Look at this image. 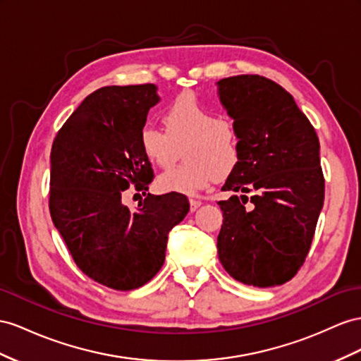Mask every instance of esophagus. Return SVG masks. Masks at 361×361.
<instances>
[{"instance_id":"1","label":"esophagus","mask_w":361,"mask_h":361,"mask_svg":"<svg viewBox=\"0 0 361 361\" xmlns=\"http://www.w3.org/2000/svg\"><path fill=\"white\" fill-rule=\"evenodd\" d=\"M189 202H190V210H192V212H195V210L201 206V201H198V200H193V198H190V200H189Z\"/></svg>"}]
</instances>
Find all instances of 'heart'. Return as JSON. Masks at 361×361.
Instances as JSON below:
<instances>
[{"label": "heart", "mask_w": 361, "mask_h": 361, "mask_svg": "<svg viewBox=\"0 0 361 361\" xmlns=\"http://www.w3.org/2000/svg\"><path fill=\"white\" fill-rule=\"evenodd\" d=\"M164 131L145 125L138 135L142 154L147 161L169 168L183 146V164L161 173L157 188L161 192L193 195L210 181L223 180L235 169L239 159V137L233 123L218 118L192 94L172 102L163 114Z\"/></svg>", "instance_id": "obj_1"}]
</instances>
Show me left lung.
Segmentation results:
<instances>
[{"label":"left lung","instance_id":"1","mask_svg":"<svg viewBox=\"0 0 361 361\" xmlns=\"http://www.w3.org/2000/svg\"><path fill=\"white\" fill-rule=\"evenodd\" d=\"M216 87L239 137L238 163L221 189L232 197L218 202L219 261L245 285H282L307 257L323 207L319 137L290 92L270 79L241 75Z\"/></svg>","mask_w":361,"mask_h":361}]
</instances>
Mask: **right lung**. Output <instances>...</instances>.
<instances>
[{
    "instance_id": "right-lung-1",
    "label": "right lung",
    "mask_w": 361,
    "mask_h": 361,
    "mask_svg": "<svg viewBox=\"0 0 361 361\" xmlns=\"http://www.w3.org/2000/svg\"><path fill=\"white\" fill-rule=\"evenodd\" d=\"M160 102L157 85L104 87L78 106L50 154V215L76 265L118 291L149 282L164 264L171 230L189 212L178 192L151 195L131 212L122 202L134 183L154 178L138 135Z\"/></svg>"
}]
</instances>
